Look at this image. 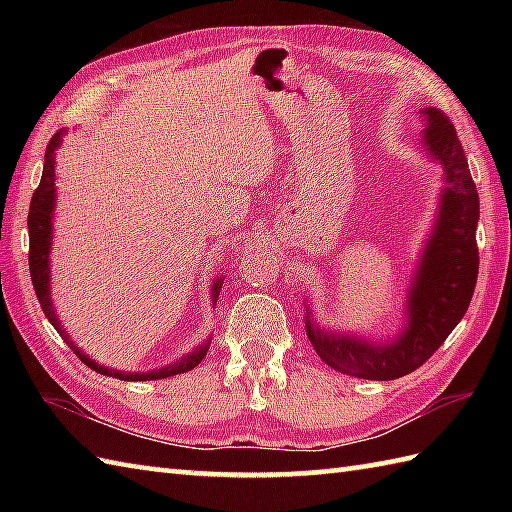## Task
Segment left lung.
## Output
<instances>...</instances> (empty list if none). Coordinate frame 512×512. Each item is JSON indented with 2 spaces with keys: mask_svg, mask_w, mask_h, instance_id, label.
I'll use <instances>...</instances> for the list:
<instances>
[{
  "mask_svg": "<svg viewBox=\"0 0 512 512\" xmlns=\"http://www.w3.org/2000/svg\"><path fill=\"white\" fill-rule=\"evenodd\" d=\"M427 129L422 143L433 160L442 162L444 182L440 211L427 248L422 250L407 299V328L394 343L376 345L361 336L321 330L306 319L308 339L325 365L347 376L394 380L411 374L447 341L469 310L480 253L475 228L480 195L455 127L436 107L422 110Z\"/></svg>",
  "mask_w": 512,
  "mask_h": 512,
  "instance_id": "left-lung-1",
  "label": "left lung"
}]
</instances>
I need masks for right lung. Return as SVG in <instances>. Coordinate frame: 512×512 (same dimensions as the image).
Instances as JSON below:
<instances>
[{
  "label": "right lung",
  "instance_id": "obj_1",
  "mask_svg": "<svg viewBox=\"0 0 512 512\" xmlns=\"http://www.w3.org/2000/svg\"><path fill=\"white\" fill-rule=\"evenodd\" d=\"M61 132L54 134L52 140L46 147V158H43V173H41V182L39 187L32 193L30 200V213H28V235H30V250H28V266H30V279L32 286H35L37 299L41 303V310L46 314L48 321L54 325V330L61 334V339L70 345V350L81 358V361L88 365L90 369L105 376H114L121 380H158V378H169L176 374H184L193 369L195 365H200L202 358L206 356V350H209L211 341L202 343L200 347H195L193 352H189L187 356H182L180 361L171 363L167 367L160 369H151V372H143V374H125V372H116V369H107L99 363H94L90 356H85L83 350H79L72 341L70 336L65 334V330L61 328V323L57 319V312H54L52 299H50V246H52V211H54V151L59 149L61 145ZM224 279H217L213 284V301H217V295H220Z\"/></svg>",
  "mask_w": 512,
  "mask_h": 512
}]
</instances>
